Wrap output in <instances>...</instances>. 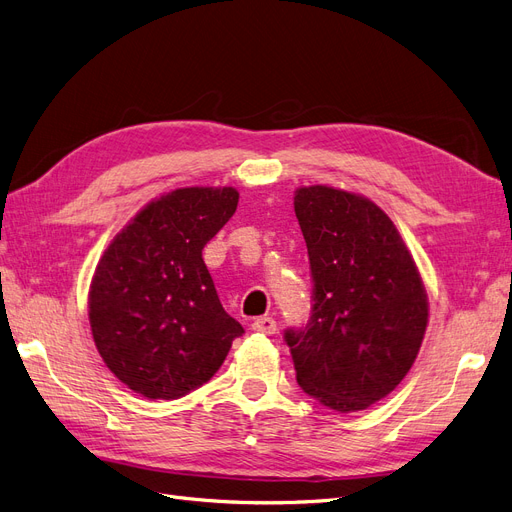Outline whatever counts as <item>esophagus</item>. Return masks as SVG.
<instances>
[{
  "mask_svg": "<svg viewBox=\"0 0 512 512\" xmlns=\"http://www.w3.org/2000/svg\"><path fill=\"white\" fill-rule=\"evenodd\" d=\"M253 330L261 332V335H274L276 332V320L270 316H261L253 322Z\"/></svg>",
  "mask_w": 512,
  "mask_h": 512,
  "instance_id": "obj_1",
  "label": "esophagus"
}]
</instances>
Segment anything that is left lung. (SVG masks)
Listing matches in <instances>:
<instances>
[{
	"mask_svg": "<svg viewBox=\"0 0 512 512\" xmlns=\"http://www.w3.org/2000/svg\"><path fill=\"white\" fill-rule=\"evenodd\" d=\"M295 213L314 280L309 322L284 332L297 383L330 410H366L412 368L427 291L393 221L368 198L307 186Z\"/></svg>",
	"mask_w": 512,
	"mask_h": 512,
	"instance_id": "left-lung-1",
	"label": "left lung"
}]
</instances>
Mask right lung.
Here are the masks:
<instances>
[{
    "mask_svg": "<svg viewBox=\"0 0 512 512\" xmlns=\"http://www.w3.org/2000/svg\"><path fill=\"white\" fill-rule=\"evenodd\" d=\"M234 188H177L108 244L90 286L94 343L121 383L177 399L207 383L244 328L221 307L205 244L234 215Z\"/></svg>",
    "mask_w": 512,
    "mask_h": 512,
    "instance_id": "right-lung-1",
    "label": "right lung"
}]
</instances>
